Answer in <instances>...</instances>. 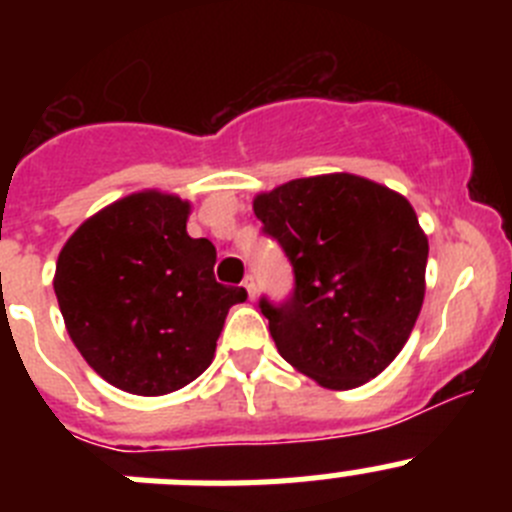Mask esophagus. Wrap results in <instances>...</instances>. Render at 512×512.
<instances>
[{
	"mask_svg": "<svg viewBox=\"0 0 512 512\" xmlns=\"http://www.w3.org/2000/svg\"><path fill=\"white\" fill-rule=\"evenodd\" d=\"M243 287H246V292H248V297H256V277H253V274H246V279H243Z\"/></svg>",
	"mask_w": 512,
	"mask_h": 512,
	"instance_id": "1",
	"label": "esophagus"
}]
</instances>
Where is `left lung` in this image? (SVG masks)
I'll return each instance as SVG.
<instances>
[{
    "label": "left lung",
    "mask_w": 512,
    "mask_h": 512,
    "mask_svg": "<svg viewBox=\"0 0 512 512\" xmlns=\"http://www.w3.org/2000/svg\"><path fill=\"white\" fill-rule=\"evenodd\" d=\"M253 212L295 277L284 300H259L282 359L328 390L384 372L425 295L428 238L410 202L361 176L325 174L259 194Z\"/></svg>",
    "instance_id": "1"
}]
</instances>
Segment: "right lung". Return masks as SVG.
<instances>
[{
	"label": "right lung",
	"mask_w": 512,
	"mask_h": 512,
	"mask_svg": "<svg viewBox=\"0 0 512 512\" xmlns=\"http://www.w3.org/2000/svg\"><path fill=\"white\" fill-rule=\"evenodd\" d=\"M189 205L130 194L71 235L56 264L69 336L99 377L133 395H166L200 377L228 310L246 289L215 282V246L187 233Z\"/></svg>",
	"instance_id": "add662e5"
}]
</instances>
